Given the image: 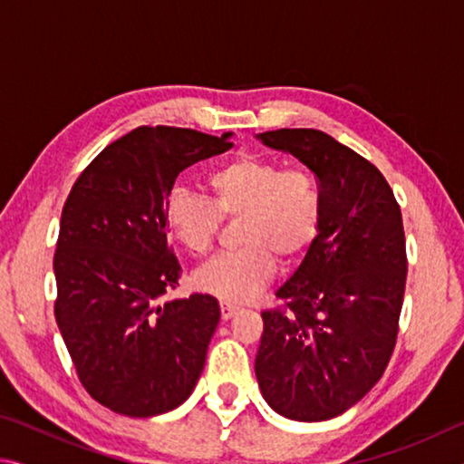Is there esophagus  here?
Returning <instances> with one entry per match:
<instances>
[{
    "instance_id": "34e87169",
    "label": "esophagus",
    "mask_w": 464,
    "mask_h": 464,
    "mask_svg": "<svg viewBox=\"0 0 464 464\" xmlns=\"http://www.w3.org/2000/svg\"><path fill=\"white\" fill-rule=\"evenodd\" d=\"M239 311V307H235V304H231V303H221V317H223V321H227V319H231L235 313Z\"/></svg>"
}]
</instances>
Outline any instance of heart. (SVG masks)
<instances>
[{"instance_id":"heart-1","label":"heart","mask_w":464,"mask_h":464,"mask_svg":"<svg viewBox=\"0 0 464 464\" xmlns=\"http://www.w3.org/2000/svg\"><path fill=\"white\" fill-rule=\"evenodd\" d=\"M213 198L174 188L163 202V218L179 246L192 256L213 251L223 218H241V249L218 256L194 274V285L227 303L254 298L270 285L276 260L293 266L309 254L324 227V198L315 176L285 169L257 153H239L210 171Z\"/></svg>"}]
</instances>
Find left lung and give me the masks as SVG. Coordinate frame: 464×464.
I'll list each match as a JSON object with an SVG mask.
<instances>
[{
	"label": "left lung",
	"instance_id": "left-lung-1",
	"mask_svg": "<svg viewBox=\"0 0 464 464\" xmlns=\"http://www.w3.org/2000/svg\"><path fill=\"white\" fill-rule=\"evenodd\" d=\"M315 174L324 227L296 272L262 313L256 376L274 411L324 421L371 391L395 350L407 254L401 208L362 155L315 129L257 135Z\"/></svg>",
	"mask_w": 464,
	"mask_h": 464
}]
</instances>
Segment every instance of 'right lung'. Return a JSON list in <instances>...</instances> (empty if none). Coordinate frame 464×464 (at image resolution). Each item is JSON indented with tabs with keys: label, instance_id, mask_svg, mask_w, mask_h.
Wrapping results in <instances>:
<instances>
[{
	"label": "right lung",
	"instance_id": "obj_1",
	"mask_svg": "<svg viewBox=\"0 0 464 464\" xmlns=\"http://www.w3.org/2000/svg\"><path fill=\"white\" fill-rule=\"evenodd\" d=\"M229 137L139 127L82 171L63 207L54 319L85 391L116 413L176 410L202 372L221 309L198 293L161 303L182 274L163 202L179 171L225 153Z\"/></svg>",
	"mask_w": 464,
	"mask_h": 464
}]
</instances>
